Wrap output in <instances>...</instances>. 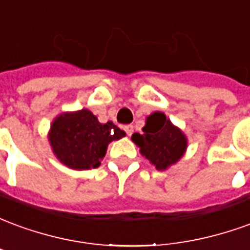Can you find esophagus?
<instances>
[{
    "label": "esophagus",
    "mask_w": 250,
    "mask_h": 250,
    "mask_svg": "<svg viewBox=\"0 0 250 250\" xmlns=\"http://www.w3.org/2000/svg\"><path fill=\"white\" fill-rule=\"evenodd\" d=\"M125 132H127V135L130 136L131 134L134 132V125H125Z\"/></svg>",
    "instance_id": "1"
}]
</instances>
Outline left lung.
Listing matches in <instances>:
<instances>
[{
  "mask_svg": "<svg viewBox=\"0 0 250 250\" xmlns=\"http://www.w3.org/2000/svg\"><path fill=\"white\" fill-rule=\"evenodd\" d=\"M131 141L157 170H167L188 150V136L161 111L148 115L142 134H132Z\"/></svg>",
  "mask_w": 250,
  "mask_h": 250,
  "instance_id": "left-lung-1",
  "label": "left lung"
}]
</instances>
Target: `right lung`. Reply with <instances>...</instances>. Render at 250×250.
<instances>
[{"mask_svg":"<svg viewBox=\"0 0 250 250\" xmlns=\"http://www.w3.org/2000/svg\"><path fill=\"white\" fill-rule=\"evenodd\" d=\"M125 132L112 123H100L87 108L62 112L53 119L48 141L55 157L66 167L91 170L100 166L112 141Z\"/></svg>","mask_w":250,"mask_h":250,"instance_id":"add662e5","label":"right lung"}]
</instances>
